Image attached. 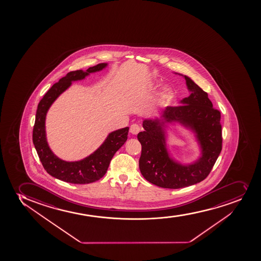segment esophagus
Wrapping results in <instances>:
<instances>
[{
  "instance_id": "34e87169",
  "label": "esophagus",
  "mask_w": 261,
  "mask_h": 261,
  "mask_svg": "<svg viewBox=\"0 0 261 261\" xmlns=\"http://www.w3.org/2000/svg\"><path fill=\"white\" fill-rule=\"evenodd\" d=\"M140 126L137 125V124H133L132 126H130V133H131L132 135H138V133L140 132Z\"/></svg>"
}]
</instances>
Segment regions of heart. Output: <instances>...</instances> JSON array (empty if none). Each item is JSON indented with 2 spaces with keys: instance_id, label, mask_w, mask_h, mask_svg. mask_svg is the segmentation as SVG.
<instances>
[{
  "instance_id": "b5f03b06",
  "label": "heart",
  "mask_w": 261,
  "mask_h": 261,
  "mask_svg": "<svg viewBox=\"0 0 261 261\" xmlns=\"http://www.w3.org/2000/svg\"><path fill=\"white\" fill-rule=\"evenodd\" d=\"M171 95H172V90L168 86L163 88L160 94V98L163 101H168L169 99L171 98Z\"/></svg>"
}]
</instances>
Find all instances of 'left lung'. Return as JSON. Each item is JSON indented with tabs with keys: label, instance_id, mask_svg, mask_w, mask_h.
<instances>
[{
	"label": "left lung",
	"instance_id": "1",
	"mask_svg": "<svg viewBox=\"0 0 261 261\" xmlns=\"http://www.w3.org/2000/svg\"><path fill=\"white\" fill-rule=\"evenodd\" d=\"M185 76L191 91L180 106L167 107L161 120H145V131L138 134L142 146L139 160L140 172L148 182L161 188L180 189L204 180L213 168L222 147L221 113L216 110L207 92ZM176 121L196 134L202 156L196 163L185 166L172 160L166 149V123Z\"/></svg>",
	"mask_w": 261,
	"mask_h": 261
}]
</instances>
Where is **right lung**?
Here are the masks:
<instances>
[{"label":"right lung","instance_id":"obj_1","mask_svg":"<svg viewBox=\"0 0 261 261\" xmlns=\"http://www.w3.org/2000/svg\"><path fill=\"white\" fill-rule=\"evenodd\" d=\"M108 64L101 63L86 71L74 70L67 73L58 83L54 84L50 90L45 93L43 98L38 104L36 117L33 130V142L39 155V160L43 167L50 176L58 179L84 185L95 182L103 177L109 168L110 161L115 152L123 146L127 140L129 127L119 129L110 133L103 144L92 154L84 160L67 162L57 157L48 146L45 136V115L49 108L59 95L71 85V82L85 79L90 73L96 72L106 67Z\"/></svg>","mask_w":261,"mask_h":261}]
</instances>
